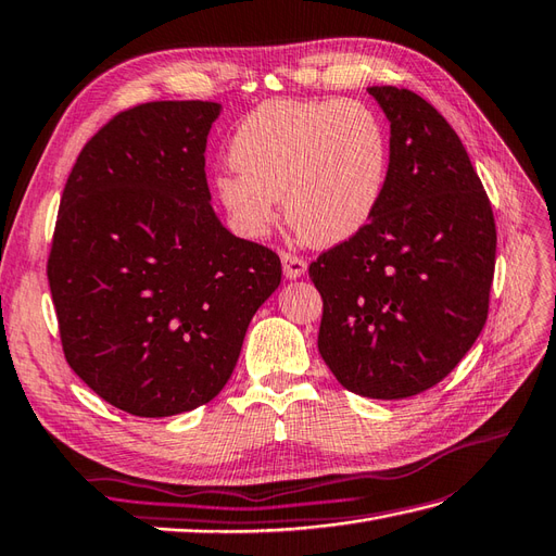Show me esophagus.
I'll use <instances>...</instances> for the list:
<instances>
[{"mask_svg":"<svg viewBox=\"0 0 556 556\" xmlns=\"http://www.w3.org/2000/svg\"><path fill=\"white\" fill-rule=\"evenodd\" d=\"M281 269H283V277H287V279H299L307 273V263L299 255L281 253Z\"/></svg>","mask_w":556,"mask_h":556,"instance_id":"1","label":"esophagus"}]
</instances>
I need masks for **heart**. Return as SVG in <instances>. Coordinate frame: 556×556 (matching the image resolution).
Segmentation results:
<instances>
[{"label":"heart","mask_w":556,"mask_h":556,"mask_svg":"<svg viewBox=\"0 0 556 556\" xmlns=\"http://www.w3.org/2000/svg\"><path fill=\"white\" fill-rule=\"evenodd\" d=\"M237 170L215 177L223 208L247 237H265L283 197L289 225L315 247L367 227L389 177V135L359 101L275 99L253 109L229 144Z\"/></svg>","instance_id":"b5f03b06"}]
</instances>
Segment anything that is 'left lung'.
Masks as SVG:
<instances>
[{
  "label": "left lung",
  "instance_id": "1",
  "mask_svg": "<svg viewBox=\"0 0 556 556\" xmlns=\"http://www.w3.org/2000/svg\"><path fill=\"white\" fill-rule=\"evenodd\" d=\"M391 125L383 199L363 231L309 265L325 301L317 348L343 389L429 391L488 317L495 219L462 139L409 89L369 87Z\"/></svg>",
  "mask_w": 556,
  "mask_h": 556
}]
</instances>
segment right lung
Segmentation results:
<instances>
[{"label": "right lung", "instance_id": "add662e5", "mask_svg": "<svg viewBox=\"0 0 556 556\" xmlns=\"http://www.w3.org/2000/svg\"><path fill=\"white\" fill-rule=\"evenodd\" d=\"M219 113L153 101L115 115L61 197L47 277L63 353L135 417L211 403L281 281L277 253L231 235L211 205L205 141Z\"/></svg>", "mask_w": 556, "mask_h": 556}]
</instances>
